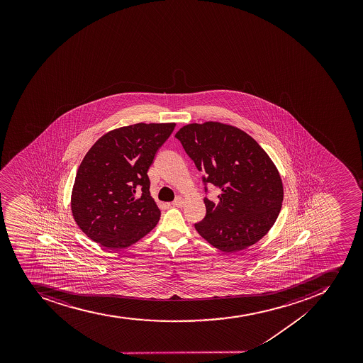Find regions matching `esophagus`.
Segmentation results:
<instances>
[{"label": "esophagus", "mask_w": 363, "mask_h": 363, "mask_svg": "<svg viewBox=\"0 0 363 363\" xmlns=\"http://www.w3.org/2000/svg\"><path fill=\"white\" fill-rule=\"evenodd\" d=\"M183 204H184V199H181V197H177V199L172 203V206H177V208H182Z\"/></svg>", "instance_id": "34e87169"}]
</instances>
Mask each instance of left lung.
I'll return each mask as SVG.
<instances>
[{"instance_id": "1", "label": "left lung", "mask_w": 363, "mask_h": 363, "mask_svg": "<svg viewBox=\"0 0 363 363\" xmlns=\"http://www.w3.org/2000/svg\"><path fill=\"white\" fill-rule=\"evenodd\" d=\"M204 183L219 186L218 202L204 199L206 215L195 224L208 244L235 253L262 239L282 208L283 183L273 160L240 128L219 122L188 124L175 135Z\"/></svg>"}]
</instances>
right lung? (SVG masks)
Returning <instances> with one entry per match:
<instances>
[{
    "instance_id": "right-lung-1",
    "label": "right lung",
    "mask_w": 363,
    "mask_h": 363,
    "mask_svg": "<svg viewBox=\"0 0 363 363\" xmlns=\"http://www.w3.org/2000/svg\"><path fill=\"white\" fill-rule=\"evenodd\" d=\"M175 123L115 128L90 147L77 169L71 208L77 226L111 250L135 244L155 228L161 212L147 172Z\"/></svg>"
}]
</instances>
